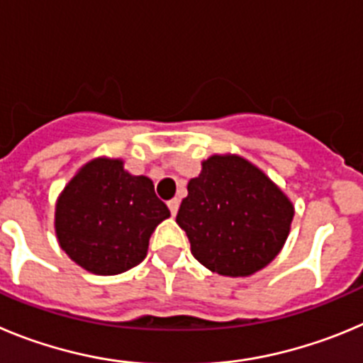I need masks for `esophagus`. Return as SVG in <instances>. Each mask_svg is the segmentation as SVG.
Here are the masks:
<instances>
[{
    "label": "esophagus",
    "instance_id": "esophagus-1",
    "mask_svg": "<svg viewBox=\"0 0 363 363\" xmlns=\"http://www.w3.org/2000/svg\"><path fill=\"white\" fill-rule=\"evenodd\" d=\"M179 204H181V201H179V199H172V201H168V208H169V211H172V215H177Z\"/></svg>",
    "mask_w": 363,
    "mask_h": 363
}]
</instances>
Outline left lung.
I'll use <instances>...</instances> for the list:
<instances>
[{"instance_id": "8db88e82", "label": "left lung", "mask_w": 363, "mask_h": 363, "mask_svg": "<svg viewBox=\"0 0 363 363\" xmlns=\"http://www.w3.org/2000/svg\"><path fill=\"white\" fill-rule=\"evenodd\" d=\"M201 164L177 213L191 255L222 277L264 269L291 231V199L242 155L215 153Z\"/></svg>"}]
</instances>
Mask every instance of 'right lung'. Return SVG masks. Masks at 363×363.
<instances>
[{
  "label": "right lung",
  "instance_id": "1",
  "mask_svg": "<svg viewBox=\"0 0 363 363\" xmlns=\"http://www.w3.org/2000/svg\"><path fill=\"white\" fill-rule=\"evenodd\" d=\"M168 217L152 179L126 172L123 159L96 157L55 201L54 228L61 250L77 266L94 275H119L143 262L150 237Z\"/></svg>",
  "mask_w": 363,
  "mask_h": 363
}]
</instances>
